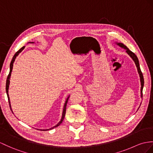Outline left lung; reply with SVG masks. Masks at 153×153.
Returning a JSON list of instances; mask_svg holds the SVG:
<instances>
[{
  "instance_id": "left-lung-1",
  "label": "left lung",
  "mask_w": 153,
  "mask_h": 153,
  "mask_svg": "<svg viewBox=\"0 0 153 153\" xmlns=\"http://www.w3.org/2000/svg\"><path fill=\"white\" fill-rule=\"evenodd\" d=\"M119 46H120L122 48H124L126 49V52L127 53L130 57H131L133 60L134 61L135 64H136V65L137 67V71H138V73L140 74V81H141V97H143V94H142V91H143V85H144V79H143V74H142V72H141V71L140 69V64H139V60H138V58H137V57L136 56V55L132 53V52L131 51H130L128 49V48H127V47H126V45H125L123 43H117Z\"/></svg>"
}]
</instances>
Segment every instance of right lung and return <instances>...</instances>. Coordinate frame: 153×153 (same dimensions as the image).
<instances>
[{
	"label": "right lung",
	"instance_id": "right-lung-1",
	"mask_svg": "<svg viewBox=\"0 0 153 153\" xmlns=\"http://www.w3.org/2000/svg\"><path fill=\"white\" fill-rule=\"evenodd\" d=\"M32 43H33V42H32ZM25 47H22L21 48H20L19 50L17 53L15 54V55L13 56V58H12V62H11V63H10V73H9V74H8V77H7V80H6V94H7V96H8V102H9V105H10V107L11 108V105H10V97H9V95H8V89H9V85H10V76H11V73H12V69H13V62H14V61H15V59L16 58V57L17 56L19 55V54L21 52H22V51H23L24 48H25ZM69 96L68 97V99H66V100H65V104H64V110H63V114H62V119H61V120H60V121H59L58 123L56 125V126H53V127H52V128H49V129H45V130H51V129H53V128H55V127H57L58 126H59V125H60L62 123V121H63V120H64V117H65V111H66V106H67V103H68V99H69Z\"/></svg>",
	"mask_w": 153,
	"mask_h": 153
}]
</instances>
